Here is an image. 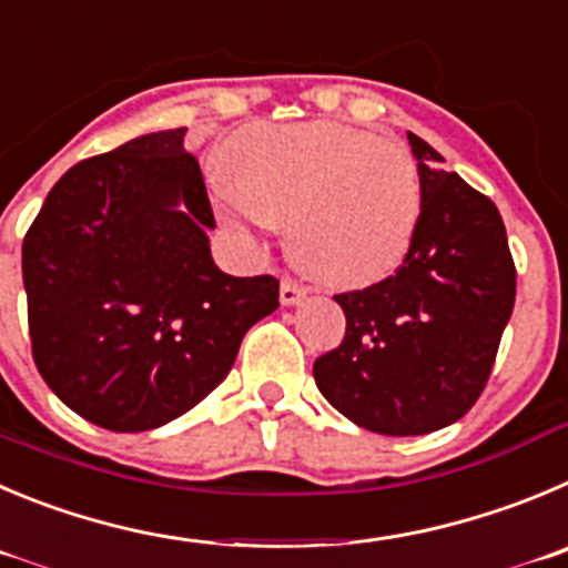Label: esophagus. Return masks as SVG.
<instances>
[{"mask_svg":"<svg viewBox=\"0 0 568 568\" xmlns=\"http://www.w3.org/2000/svg\"><path fill=\"white\" fill-rule=\"evenodd\" d=\"M302 296H305V288L300 283H294L291 277H283V283H280V302L283 305H296Z\"/></svg>","mask_w":568,"mask_h":568,"instance_id":"esophagus-1","label":"esophagus"}]
</instances>
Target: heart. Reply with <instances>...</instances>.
<instances>
[{"instance_id": "obj_1", "label": "heart", "mask_w": 568, "mask_h": 568, "mask_svg": "<svg viewBox=\"0 0 568 568\" xmlns=\"http://www.w3.org/2000/svg\"><path fill=\"white\" fill-rule=\"evenodd\" d=\"M226 201L254 224H288L296 263L358 285L404 257L420 219L409 148L338 123L248 125L226 151Z\"/></svg>"}]
</instances>
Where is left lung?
<instances>
[{
  "label": "left lung",
  "mask_w": 568,
  "mask_h": 568,
  "mask_svg": "<svg viewBox=\"0 0 568 568\" xmlns=\"http://www.w3.org/2000/svg\"><path fill=\"white\" fill-rule=\"evenodd\" d=\"M420 173V219L395 274L333 300L342 344L316 358L333 409L386 437L437 432L479 400L516 302L505 221L487 195L409 134Z\"/></svg>",
  "instance_id": "obj_1"
}]
</instances>
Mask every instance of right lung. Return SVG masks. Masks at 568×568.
I'll return each mask as SVG.
<instances>
[{
	"instance_id": "1",
	"label": "right lung",
	"mask_w": 568,
	"mask_h": 568,
	"mask_svg": "<svg viewBox=\"0 0 568 568\" xmlns=\"http://www.w3.org/2000/svg\"><path fill=\"white\" fill-rule=\"evenodd\" d=\"M184 134L156 131L72 164L21 243L36 367L109 432L193 409L280 305L272 274L230 277L212 263L215 215Z\"/></svg>"
}]
</instances>
